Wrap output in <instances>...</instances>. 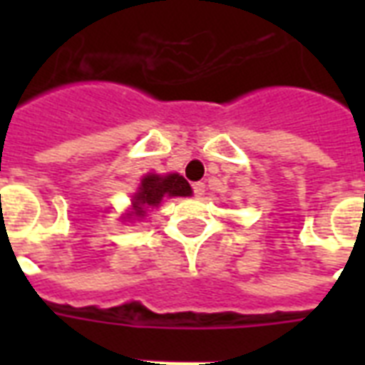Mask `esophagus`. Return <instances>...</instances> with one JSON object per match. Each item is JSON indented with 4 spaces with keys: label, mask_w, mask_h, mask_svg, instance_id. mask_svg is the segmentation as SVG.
<instances>
[{
    "label": "esophagus",
    "mask_w": 365,
    "mask_h": 365,
    "mask_svg": "<svg viewBox=\"0 0 365 365\" xmlns=\"http://www.w3.org/2000/svg\"><path fill=\"white\" fill-rule=\"evenodd\" d=\"M205 193H206V185L202 182H197V183H193V195L195 197H205Z\"/></svg>",
    "instance_id": "34e87169"
}]
</instances>
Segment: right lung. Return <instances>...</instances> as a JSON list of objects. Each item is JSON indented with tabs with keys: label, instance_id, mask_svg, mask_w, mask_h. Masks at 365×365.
<instances>
[{
	"label": "right lung",
	"instance_id": "add662e5",
	"mask_svg": "<svg viewBox=\"0 0 365 365\" xmlns=\"http://www.w3.org/2000/svg\"><path fill=\"white\" fill-rule=\"evenodd\" d=\"M191 187L185 182V178L180 174H168V176H157L149 174L142 180L140 191L134 195V210L136 216L142 217L145 214V208L157 206L165 197H189Z\"/></svg>",
	"mask_w": 365,
	"mask_h": 365
}]
</instances>
